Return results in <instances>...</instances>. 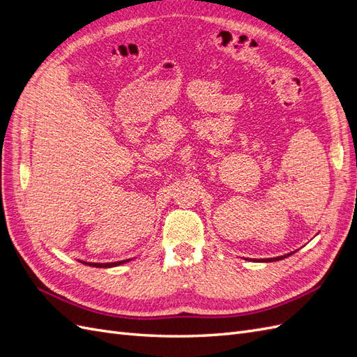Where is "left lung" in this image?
I'll use <instances>...</instances> for the list:
<instances>
[{
    "instance_id": "8db88e82",
    "label": "left lung",
    "mask_w": 357,
    "mask_h": 357,
    "mask_svg": "<svg viewBox=\"0 0 357 357\" xmlns=\"http://www.w3.org/2000/svg\"><path fill=\"white\" fill-rule=\"evenodd\" d=\"M289 255H291V253H289ZM289 255H286V256H289ZM286 256H278V257H273V259H262V261H282V259H284Z\"/></svg>"
}]
</instances>
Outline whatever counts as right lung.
I'll return each mask as SVG.
<instances>
[{
	"instance_id": "right-lung-1",
	"label": "right lung",
	"mask_w": 357,
	"mask_h": 357,
	"mask_svg": "<svg viewBox=\"0 0 357 357\" xmlns=\"http://www.w3.org/2000/svg\"><path fill=\"white\" fill-rule=\"evenodd\" d=\"M86 264V262H83ZM121 264H125V261H121V262H112V264H88L91 266H95V268H112V266H117Z\"/></svg>"
}]
</instances>
